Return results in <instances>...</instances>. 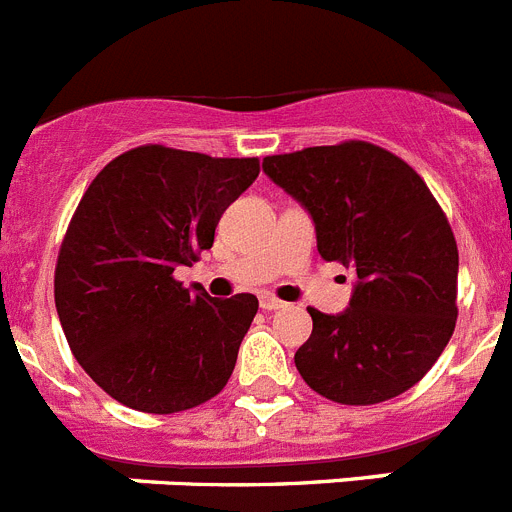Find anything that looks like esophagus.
<instances>
[{"label": "esophagus", "instance_id": "34e87169", "mask_svg": "<svg viewBox=\"0 0 512 512\" xmlns=\"http://www.w3.org/2000/svg\"><path fill=\"white\" fill-rule=\"evenodd\" d=\"M260 306L265 311H278V309H286V301L275 299V296H270V293H265V296H260Z\"/></svg>", "mask_w": 512, "mask_h": 512}]
</instances>
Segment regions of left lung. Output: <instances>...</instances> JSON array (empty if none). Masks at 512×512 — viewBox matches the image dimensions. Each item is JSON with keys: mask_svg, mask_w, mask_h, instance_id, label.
Wrapping results in <instances>:
<instances>
[{"mask_svg": "<svg viewBox=\"0 0 512 512\" xmlns=\"http://www.w3.org/2000/svg\"><path fill=\"white\" fill-rule=\"evenodd\" d=\"M309 211L317 250L355 270L348 309H309L293 361L311 389L340 404H379L433 368L456 327L459 250L446 213L410 164L368 141L262 159Z\"/></svg>", "mask_w": 512, "mask_h": 512, "instance_id": "obj_1", "label": "left lung"}]
</instances>
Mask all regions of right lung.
I'll return each instance as SVG.
<instances>
[{"label": "right lung", "instance_id": "right-lung-1", "mask_svg": "<svg viewBox=\"0 0 512 512\" xmlns=\"http://www.w3.org/2000/svg\"><path fill=\"white\" fill-rule=\"evenodd\" d=\"M257 175L255 157L146 144L82 195L56 262V311L79 366L131 410H190L229 381L257 299H211L175 270L211 250L221 213Z\"/></svg>", "mask_w": 512, "mask_h": 512}]
</instances>
